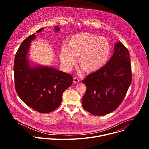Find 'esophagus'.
Segmentation results:
<instances>
[{
  "label": "esophagus",
  "instance_id": "esophagus-1",
  "mask_svg": "<svg viewBox=\"0 0 149 149\" xmlns=\"http://www.w3.org/2000/svg\"><path fill=\"white\" fill-rule=\"evenodd\" d=\"M73 81H74V83L77 84L79 82V79L77 77H74V79H73Z\"/></svg>",
  "mask_w": 149,
  "mask_h": 149
}]
</instances>
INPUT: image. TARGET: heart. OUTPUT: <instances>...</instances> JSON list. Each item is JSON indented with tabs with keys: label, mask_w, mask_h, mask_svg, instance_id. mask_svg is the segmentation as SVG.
Instances as JSON below:
<instances>
[{
	"label": "heart",
	"mask_w": 149,
	"mask_h": 149,
	"mask_svg": "<svg viewBox=\"0 0 149 149\" xmlns=\"http://www.w3.org/2000/svg\"><path fill=\"white\" fill-rule=\"evenodd\" d=\"M110 55V45L107 39L84 33L72 36L68 48L63 45L60 54L62 64L67 70L72 68L79 58V64L88 72L96 71L107 62Z\"/></svg>",
	"instance_id": "obj_1"
}]
</instances>
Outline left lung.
I'll return each instance as SVG.
<instances>
[{"label":"left lung","mask_w":149,"mask_h":149,"mask_svg":"<svg viewBox=\"0 0 149 149\" xmlns=\"http://www.w3.org/2000/svg\"><path fill=\"white\" fill-rule=\"evenodd\" d=\"M132 79L129 51L121 42H117L106 65L82 80L87 87L82 99L83 108L95 116L113 112L124 98Z\"/></svg>","instance_id":"1"}]
</instances>
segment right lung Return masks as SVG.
Masks as SVG:
<instances>
[{
    "mask_svg": "<svg viewBox=\"0 0 149 149\" xmlns=\"http://www.w3.org/2000/svg\"><path fill=\"white\" fill-rule=\"evenodd\" d=\"M55 30L59 31L60 28L55 26ZM35 38V33L26 38L15 55V89L19 98L29 107L41 113H48L59 107L63 93L71 86L73 79L71 75L54 68L31 66L28 53L31 41Z\"/></svg>",
    "mask_w": 149,
    "mask_h": 149,
    "instance_id": "add662e5",
    "label": "right lung"
}]
</instances>
